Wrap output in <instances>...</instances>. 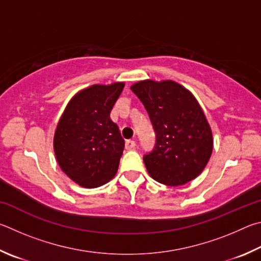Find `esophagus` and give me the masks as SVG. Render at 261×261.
I'll use <instances>...</instances> for the list:
<instances>
[{
    "instance_id": "obj_1",
    "label": "esophagus",
    "mask_w": 261,
    "mask_h": 261,
    "mask_svg": "<svg viewBox=\"0 0 261 261\" xmlns=\"http://www.w3.org/2000/svg\"><path fill=\"white\" fill-rule=\"evenodd\" d=\"M135 145H136L135 141H133V140H128V141H126V143H125V148H126L127 150H132V149L135 148Z\"/></svg>"
}]
</instances>
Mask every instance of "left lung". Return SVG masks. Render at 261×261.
<instances>
[{
	"instance_id": "left-lung-1",
	"label": "left lung",
	"mask_w": 261,
	"mask_h": 261,
	"mask_svg": "<svg viewBox=\"0 0 261 261\" xmlns=\"http://www.w3.org/2000/svg\"><path fill=\"white\" fill-rule=\"evenodd\" d=\"M148 111L156 144L143 156L148 173L166 186L197 177L213 149L212 132L194 95L175 81L143 80L130 87Z\"/></svg>"
}]
</instances>
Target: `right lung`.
I'll use <instances>...</instances> for the list:
<instances>
[{"mask_svg":"<svg viewBox=\"0 0 261 261\" xmlns=\"http://www.w3.org/2000/svg\"><path fill=\"white\" fill-rule=\"evenodd\" d=\"M123 82L93 85L68 102L54 136V150L62 171L84 188H97L116 175L125 147L110 112Z\"/></svg>","mask_w":261,"mask_h":261,"instance_id":"1","label":"right lung"}]
</instances>
